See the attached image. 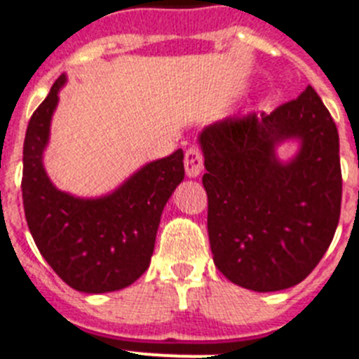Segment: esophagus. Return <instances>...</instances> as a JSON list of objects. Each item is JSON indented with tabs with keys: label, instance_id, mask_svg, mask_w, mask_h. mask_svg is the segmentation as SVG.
<instances>
[{
	"label": "esophagus",
	"instance_id": "1",
	"mask_svg": "<svg viewBox=\"0 0 359 359\" xmlns=\"http://www.w3.org/2000/svg\"><path fill=\"white\" fill-rule=\"evenodd\" d=\"M204 168V156L198 147L191 146L186 149L184 155V170L188 177H197Z\"/></svg>",
	"mask_w": 359,
	"mask_h": 359
}]
</instances>
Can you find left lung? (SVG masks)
Returning a JSON list of instances; mask_svg holds the SVG:
<instances>
[{
  "instance_id": "left-lung-1",
  "label": "left lung",
  "mask_w": 359,
  "mask_h": 359,
  "mask_svg": "<svg viewBox=\"0 0 359 359\" xmlns=\"http://www.w3.org/2000/svg\"><path fill=\"white\" fill-rule=\"evenodd\" d=\"M299 137L294 161L273 147ZM206 171L208 236L224 277L254 292L290 288L332 243L341 212L336 123L312 87L272 113L231 116L198 137Z\"/></svg>"
}]
</instances>
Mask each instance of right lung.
I'll return each instance as SVG.
<instances>
[{"label":"right lung","instance_id":"add662e5","mask_svg":"<svg viewBox=\"0 0 359 359\" xmlns=\"http://www.w3.org/2000/svg\"><path fill=\"white\" fill-rule=\"evenodd\" d=\"M65 74L32 113L23 142L21 194L29 230L69 287L104 294L129 287L149 266L162 210L184 179V153L149 162L102 198H76L53 186L41 164Z\"/></svg>","mask_w":359,"mask_h":359}]
</instances>
